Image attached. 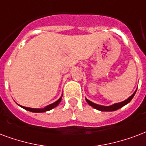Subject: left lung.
<instances>
[{"label": "left lung", "instance_id": "obj_1", "mask_svg": "<svg viewBox=\"0 0 146 146\" xmlns=\"http://www.w3.org/2000/svg\"><path fill=\"white\" fill-rule=\"evenodd\" d=\"M135 93H136V90L133 94H132L130 97H129L125 101H123V102H121V103H115L114 105L110 106H100V105H97V104H95V103H92L91 101L90 100H88L87 99H86V102L88 103V104L91 106H93V108H95L96 110H100V111H106V112H110V111H115V110H117L120 108H122V106H124L125 105H126L127 103H129L132 100V99L133 98V96H135Z\"/></svg>", "mask_w": 146, "mask_h": 146}]
</instances>
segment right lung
Listing matches in <instances>:
<instances>
[{"label":"right lung","mask_w":146,"mask_h":146,"mask_svg":"<svg viewBox=\"0 0 146 146\" xmlns=\"http://www.w3.org/2000/svg\"><path fill=\"white\" fill-rule=\"evenodd\" d=\"M61 99L62 97H60L59 99L57 101H56L55 103H52L50 105L46 106V107H44L43 109H33V108H29V107H24V106H21V107L24 108V110H28L30 112H33V113H43V112H46V111H49V110H52L53 108L56 107V106H57L59 105V103L61 102Z\"/></svg>","instance_id":"1"}]
</instances>
